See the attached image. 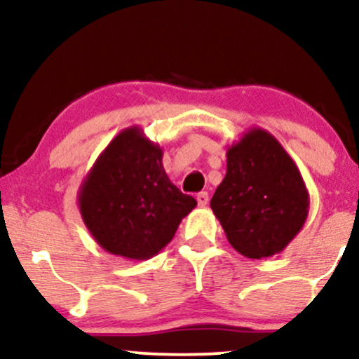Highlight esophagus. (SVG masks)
Listing matches in <instances>:
<instances>
[{"mask_svg": "<svg viewBox=\"0 0 359 359\" xmlns=\"http://www.w3.org/2000/svg\"><path fill=\"white\" fill-rule=\"evenodd\" d=\"M197 204L199 205H208V203H209V196H208V192H199L197 194Z\"/></svg>", "mask_w": 359, "mask_h": 359, "instance_id": "1", "label": "esophagus"}]
</instances>
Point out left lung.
<instances>
[{"mask_svg": "<svg viewBox=\"0 0 359 359\" xmlns=\"http://www.w3.org/2000/svg\"><path fill=\"white\" fill-rule=\"evenodd\" d=\"M226 156V175L211 199L214 216L243 257H273L307 219L309 192L300 170L262 128L246 131Z\"/></svg>", "mask_w": 359, "mask_h": 359, "instance_id": "obj_1", "label": "left lung"}]
</instances>
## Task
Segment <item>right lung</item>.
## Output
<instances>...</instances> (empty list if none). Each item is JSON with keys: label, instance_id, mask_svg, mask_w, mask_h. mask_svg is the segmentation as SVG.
<instances>
[{"label": "right lung", "instance_id": "obj_1", "mask_svg": "<svg viewBox=\"0 0 359 359\" xmlns=\"http://www.w3.org/2000/svg\"><path fill=\"white\" fill-rule=\"evenodd\" d=\"M162 156V148L142 128H126L82 180L77 194L82 221L108 253L128 259L155 257L197 205L170 182Z\"/></svg>", "mask_w": 359, "mask_h": 359}]
</instances>
